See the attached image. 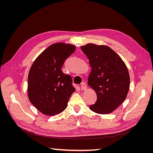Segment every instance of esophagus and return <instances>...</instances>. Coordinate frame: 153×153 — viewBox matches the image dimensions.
<instances>
[{"mask_svg": "<svg viewBox=\"0 0 153 153\" xmlns=\"http://www.w3.org/2000/svg\"><path fill=\"white\" fill-rule=\"evenodd\" d=\"M87 89V85L85 82H82L81 84V89L82 90H85Z\"/></svg>", "mask_w": 153, "mask_h": 153, "instance_id": "obj_1", "label": "esophagus"}]
</instances>
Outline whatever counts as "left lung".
<instances>
[{
  "label": "left lung",
  "instance_id": "1",
  "mask_svg": "<svg viewBox=\"0 0 153 153\" xmlns=\"http://www.w3.org/2000/svg\"><path fill=\"white\" fill-rule=\"evenodd\" d=\"M81 49L92 68L88 85L97 95L96 103L89 108L100 114L112 112L126 99L129 89L130 79L126 64L107 46L89 43Z\"/></svg>",
  "mask_w": 153,
  "mask_h": 153
}]
</instances>
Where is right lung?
Listing matches in <instances>:
<instances>
[{
  "instance_id": "add662e5",
  "label": "right lung",
  "mask_w": 153,
  "mask_h": 153,
  "mask_svg": "<svg viewBox=\"0 0 153 153\" xmlns=\"http://www.w3.org/2000/svg\"><path fill=\"white\" fill-rule=\"evenodd\" d=\"M75 48L71 44H52L32 64L28 76V97L30 103L43 114L54 115L62 112L75 91L71 76L61 69Z\"/></svg>"
}]
</instances>
